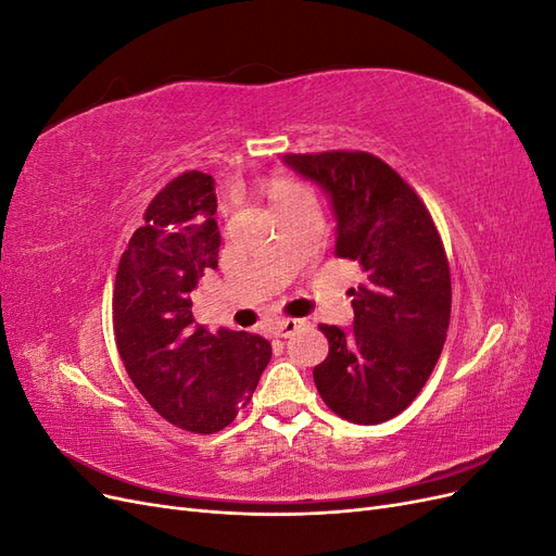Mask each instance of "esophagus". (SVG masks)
<instances>
[{
    "label": "esophagus",
    "instance_id": "34e87169",
    "mask_svg": "<svg viewBox=\"0 0 556 556\" xmlns=\"http://www.w3.org/2000/svg\"><path fill=\"white\" fill-rule=\"evenodd\" d=\"M304 325H306L304 319L285 317V319H280V323H276V336H280V339H288V336H292L296 329H301Z\"/></svg>",
    "mask_w": 556,
    "mask_h": 556
}]
</instances>
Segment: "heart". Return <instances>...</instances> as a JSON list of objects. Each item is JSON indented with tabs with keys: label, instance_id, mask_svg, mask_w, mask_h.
<instances>
[{
	"label": "heart",
	"instance_id": "obj_1",
	"mask_svg": "<svg viewBox=\"0 0 556 556\" xmlns=\"http://www.w3.org/2000/svg\"><path fill=\"white\" fill-rule=\"evenodd\" d=\"M266 194H268V199H271L276 211L294 204V201H299V199H311V190L306 188V185L290 178V176H276L268 180Z\"/></svg>",
	"mask_w": 556,
	"mask_h": 556
}]
</instances>
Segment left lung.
<instances>
[{"mask_svg": "<svg viewBox=\"0 0 556 556\" xmlns=\"http://www.w3.org/2000/svg\"><path fill=\"white\" fill-rule=\"evenodd\" d=\"M331 197L336 257L362 266L355 327L319 325L329 355L313 368L327 406L348 422L380 425L429 380L450 327L452 282L443 239L425 201L390 164L364 150L285 155Z\"/></svg>", "mask_w": 556, "mask_h": 556, "instance_id": "left-lung-1", "label": "left lung"}]
</instances>
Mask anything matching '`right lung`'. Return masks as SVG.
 <instances>
[{
    "instance_id": "right-lung-1",
    "label": "right lung",
    "mask_w": 556,
    "mask_h": 556,
    "mask_svg": "<svg viewBox=\"0 0 556 556\" xmlns=\"http://www.w3.org/2000/svg\"><path fill=\"white\" fill-rule=\"evenodd\" d=\"M213 178L185 172L150 201L113 285V333L125 371L166 422L192 433L225 429L271 359L260 333H211L190 292L217 266L220 231Z\"/></svg>"
}]
</instances>
